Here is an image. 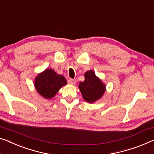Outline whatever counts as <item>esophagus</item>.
<instances>
[{"label": "esophagus", "instance_id": "obj_1", "mask_svg": "<svg viewBox=\"0 0 154 154\" xmlns=\"http://www.w3.org/2000/svg\"><path fill=\"white\" fill-rule=\"evenodd\" d=\"M68 83L69 84H71V85H75L76 83V80L75 79H68Z\"/></svg>", "mask_w": 154, "mask_h": 154}]
</instances>
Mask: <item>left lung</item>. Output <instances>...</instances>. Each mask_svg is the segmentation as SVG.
<instances>
[{
	"instance_id": "left-lung-1",
	"label": "left lung",
	"mask_w": 154,
	"mask_h": 154,
	"mask_svg": "<svg viewBox=\"0 0 154 154\" xmlns=\"http://www.w3.org/2000/svg\"><path fill=\"white\" fill-rule=\"evenodd\" d=\"M79 89L87 102L94 103L103 96L106 86L93 71H88L85 73L84 82H80Z\"/></svg>"
}]
</instances>
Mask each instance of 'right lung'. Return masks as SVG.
Segmentation results:
<instances>
[{
  "mask_svg": "<svg viewBox=\"0 0 154 154\" xmlns=\"http://www.w3.org/2000/svg\"><path fill=\"white\" fill-rule=\"evenodd\" d=\"M66 84L65 78L50 69H47L37 75L35 81L37 91L46 99L54 97L60 89Z\"/></svg>",
  "mask_w": 154,
  "mask_h": 154,
  "instance_id": "right-lung-1",
  "label": "right lung"
}]
</instances>
